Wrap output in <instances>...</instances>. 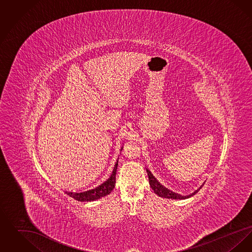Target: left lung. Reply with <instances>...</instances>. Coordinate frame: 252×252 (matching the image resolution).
Instances as JSON below:
<instances>
[{"mask_svg": "<svg viewBox=\"0 0 252 252\" xmlns=\"http://www.w3.org/2000/svg\"><path fill=\"white\" fill-rule=\"evenodd\" d=\"M147 175H148V179H149V184H150V187L152 188V190L154 191V192H156V194H158V196H161V197H165V198H172V199H185V198H188V197H191L193 194H195L196 192H198L201 188L199 187V189H197L196 191L189 194V195H181L180 193H177V192H173V191H170L169 189H167L166 187H164L163 185H161L156 178L152 175V173L147 170Z\"/></svg>", "mask_w": 252, "mask_h": 252, "instance_id": "1", "label": "left lung"}]
</instances>
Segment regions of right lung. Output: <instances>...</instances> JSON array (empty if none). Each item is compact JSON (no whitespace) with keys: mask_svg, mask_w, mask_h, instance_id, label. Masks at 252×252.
<instances>
[{"mask_svg":"<svg viewBox=\"0 0 252 252\" xmlns=\"http://www.w3.org/2000/svg\"><path fill=\"white\" fill-rule=\"evenodd\" d=\"M117 165H118V160L114 166V169L112 171L111 176L109 179L103 182L101 185L98 187H95L94 189L85 191V192H65L69 196L74 198L75 200L78 201H94L96 199H99L103 196H106L110 193V192L114 189L115 187V182H116V170H117Z\"/></svg>","mask_w":252,"mask_h":252,"instance_id":"1","label":"right lung"}]
</instances>
